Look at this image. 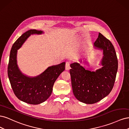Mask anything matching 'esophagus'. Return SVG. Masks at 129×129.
I'll return each mask as SVG.
<instances>
[{
	"label": "esophagus",
	"instance_id": "esophagus-1",
	"mask_svg": "<svg viewBox=\"0 0 129 129\" xmlns=\"http://www.w3.org/2000/svg\"><path fill=\"white\" fill-rule=\"evenodd\" d=\"M70 69V62H67L66 63V71H68Z\"/></svg>",
	"mask_w": 129,
	"mask_h": 129
}]
</instances>
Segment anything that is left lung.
Instances as JSON below:
<instances>
[{
  "label": "left lung",
  "instance_id": "left-lung-1",
  "mask_svg": "<svg viewBox=\"0 0 129 129\" xmlns=\"http://www.w3.org/2000/svg\"><path fill=\"white\" fill-rule=\"evenodd\" d=\"M93 45L103 50V67L91 72L74 62L70 69L74 95L77 100L86 104L98 102L109 94L114 85L118 69L117 57L110 41L99 33Z\"/></svg>",
  "mask_w": 129,
  "mask_h": 129
}]
</instances>
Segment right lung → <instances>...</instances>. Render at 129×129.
<instances>
[{"label":"right lung","mask_w":129,"mask_h":129,"mask_svg":"<svg viewBox=\"0 0 129 129\" xmlns=\"http://www.w3.org/2000/svg\"><path fill=\"white\" fill-rule=\"evenodd\" d=\"M41 30L30 29L21 35L11 48L7 73L13 91L17 98L25 103L39 104L45 102L51 95L54 82L65 69V62L49 67L40 75L28 77L19 69L17 50L31 34H41Z\"/></svg>","instance_id":"1"}]
</instances>
